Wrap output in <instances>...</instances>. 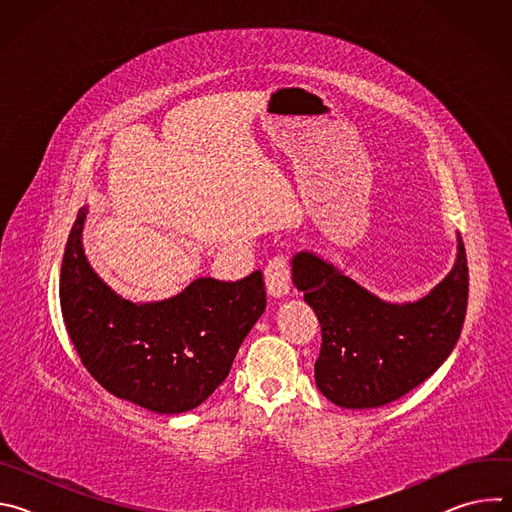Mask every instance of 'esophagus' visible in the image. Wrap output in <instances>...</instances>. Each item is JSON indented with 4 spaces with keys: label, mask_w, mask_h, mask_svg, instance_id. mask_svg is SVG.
Here are the masks:
<instances>
[{
    "label": "esophagus",
    "mask_w": 512,
    "mask_h": 512,
    "mask_svg": "<svg viewBox=\"0 0 512 512\" xmlns=\"http://www.w3.org/2000/svg\"><path fill=\"white\" fill-rule=\"evenodd\" d=\"M265 285L271 298H285L289 294V265L283 255H277L265 267Z\"/></svg>",
    "instance_id": "obj_1"
}]
</instances>
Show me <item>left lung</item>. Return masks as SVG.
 Instances as JSON below:
<instances>
[{"instance_id": "1", "label": "left lung", "mask_w": 512, "mask_h": 512, "mask_svg": "<svg viewBox=\"0 0 512 512\" xmlns=\"http://www.w3.org/2000/svg\"><path fill=\"white\" fill-rule=\"evenodd\" d=\"M452 271L415 302H385L314 251L291 257V281L322 326L314 364L320 393L344 409L397 401L452 354L468 306V261L460 233Z\"/></svg>"}]
</instances>
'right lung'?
<instances>
[{
    "label": "right lung",
    "instance_id": "add662e5",
    "mask_svg": "<svg viewBox=\"0 0 512 512\" xmlns=\"http://www.w3.org/2000/svg\"><path fill=\"white\" fill-rule=\"evenodd\" d=\"M89 204L68 235L60 310L87 371L111 395L162 415L186 413L221 385L265 312L261 271L227 283L198 277L158 302L119 296L91 267L83 233Z\"/></svg>",
    "mask_w": 512,
    "mask_h": 512
}]
</instances>
